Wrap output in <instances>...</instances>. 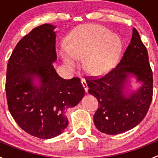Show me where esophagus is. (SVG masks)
Returning <instances> with one entry per match:
<instances>
[{
	"label": "esophagus",
	"instance_id": "34e87169",
	"mask_svg": "<svg viewBox=\"0 0 158 158\" xmlns=\"http://www.w3.org/2000/svg\"><path fill=\"white\" fill-rule=\"evenodd\" d=\"M81 82H82V86H83V88H84V89H85V91L87 92V91H88L89 88H88V85H87V83H86V82H85V80L84 79H81Z\"/></svg>",
	"mask_w": 158,
	"mask_h": 158
}]
</instances>
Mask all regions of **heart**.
<instances>
[{
	"label": "heart",
	"mask_w": 158,
	"mask_h": 158,
	"mask_svg": "<svg viewBox=\"0 0 158 158\" xmlns=\"http://www.w3.org/2000/svg\"><path fill=\"white\" fill-rule=\"evenodd\" d=\"M122 42L118 36L103 27L89 25L71 33L66 47L60 56L68 66H75L78 60L85 57V67L92 74H102L117 63L122 52Z\"/></svg>",
	"instance_id": "1"
}]
</instances>
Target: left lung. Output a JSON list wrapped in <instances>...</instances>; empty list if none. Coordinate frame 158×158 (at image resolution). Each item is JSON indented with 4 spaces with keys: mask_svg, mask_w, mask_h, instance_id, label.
Segmentation results:
<instances>
[{
    "mask_svg": "<svg viewBox=\"0 0 158 158\" xmlns=\"http://www.w3.org/2000/svg\"><path fill=\"white\" fill-rule=\"evenodd\" d=\"M130 74L136 76L143 85L126 97L123 88ZM85 78L89 93L98 102L94 124L99 131L107 135L124 133L144 118L152 101L153 73L148 50L135 28L117 66L103 76Z\"/></svg>",
    "mask_w": 158,
    "mask_h": 158,
    "instance_id": "obj_1",
    "label": "left lung"
}]
</instances>
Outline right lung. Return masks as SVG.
<instances>
[{
  "mask_svg": "<svg viewBox=\"0 0 158 158\" xmlns=\"http://www.w3.org/2000/svg\"><path fill=\"white\" fill-rule=\"evenodd\" d=\"M55 27L43 24L18 42L7 63L6 95L10 114L32 136L49 139L68 125L67 108L76 106L85 95L79 77L64 79L52 63L57 59ZM40 79L33 86L34 76Z\"/></svg>",
  "mask_w": 158,
  "mask_h": 158,
  "instance_id": "1",
  "label": "right lung"
}]
</instances>
